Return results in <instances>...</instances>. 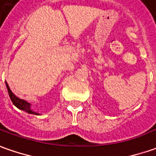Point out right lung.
Here are the masks:
<instances>
[{"label": "right lung", "mask_w": 156, "mask_h": 156, "mask_svg": "<svg viewBox=\"0 0 156 156\" xmlns=\"http://www.w3.org/2000/svg\"><path fill=\"white\" fill-rule=\"evenodd\" d=\"M6 85H7V91H8V94H9V96H10V99L12 101V103L14 106H16L17 108L20 110H23V111H25L26 113L31 114H36V115H39L38 113H36L34 112L33 110H31V108H30V104L29 102H27L26 101L23 100V99H20L12 92V90H10V88L8 86L7 83L6 82Z\"/></svg>", "instance_id": "obj_1"}]
</instances>
